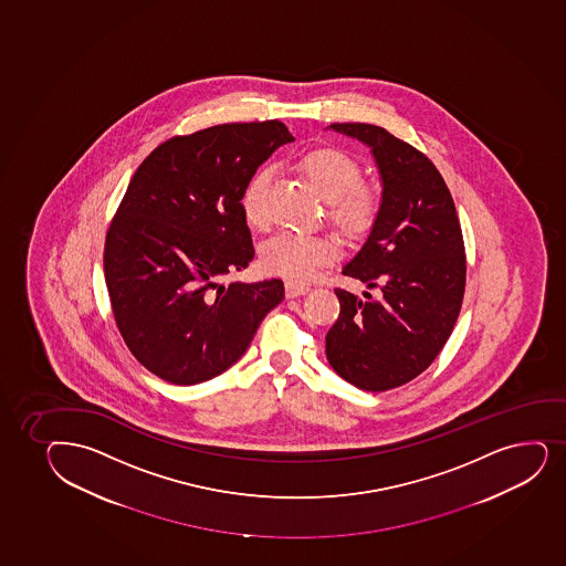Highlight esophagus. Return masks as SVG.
I'll list each match as a JSON object with an SVG mask.
<instances>
[{
  "mask_svg": "<svg viewBox=\"0 0 566 566\" xmlns=\"http://www.w3.org/2000/svg\"><path fill=\"white\" fill-rule=\"evenodd\" d=\"M310 293V286L302 285V283H294V281H286L285 283V294L286 298H296V296H302V294Z\"/></svg>",
  "mask_w": 566,
  "mask_h": 566,
  "instance_id": "esophagus-1",
  "label": "esophagus"
}]
</instances>
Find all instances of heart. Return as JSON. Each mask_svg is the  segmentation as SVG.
Wrapping results in <instances>:
<instances>
[{
  "label": "heart",
  "instance_id": "obj_1",
  "mask_svg": "<svg viewBox=\"0 0 566 566\" xmlns=\"http://www.w3.org/2000/svg\"><path fill=\"white\" fill-rule=\"evenodd\" d=\"M300 168L313 189L328 203V214L345 234L358 238L370 230L379 211L376 192L360 182L363 171L357 160L338 149H318L302 158ZM273 169L262 166L249 179L241 208L251 224L264 221V195L272 181ZM338 256V245L331 238L285 232L262 248L260 262L268 273L286 280L307 281L318 268Z\"/></svg>",
  "mask_w": 566,
  "mask_h": 566
}]
</instances>
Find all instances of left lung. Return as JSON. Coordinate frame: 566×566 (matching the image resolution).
<instances>
[{"label": "left lung", "mask_w": 566, "mask_h": 566, "mask_svg": "<svg viewBox=\"0 0 566 566\" xmlns=\"http://www.w3.org/2000/svg\"><path fill=\"white\" fill-rule=\"evenodd\" d=\"M328 128L366 145L379 171L376 221L342 273L379 286L381 296L336 289L326 358L347 384L381 392L427 370L451 336L467 281L461 224L448 185L422 153L374 124Z\"/></svg>", "instance_id": "1"}]
</instances>
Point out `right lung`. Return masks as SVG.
Wrapping results in <instances>:
<instances>
[{
    "mask_svg": "<svg viewBox=\"0 0 566 566\" xmlns=\"http://www.w3.org/2000/svg\"><path fill=\"white\" fill-rule=\"evenodd\" d=\"M291 142L280 120L219 124L158 145L132 177L105 238V283L128 349L164 381L227 371L285 298L281 280H219L253 260L241 196Z\"/></svg>",
    "mask_w": 566,
    "mask_h": 566,
    "instance_id": "add662e5",
    "label": "right lung"
}]
</instances>
